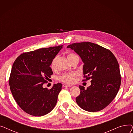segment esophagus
<instances>
[{
  "mask_svg": "<svg viewBox=\"0 0 133 133\" xmlns=\"http://www.w3.org/2000/svg\"><path fill=\"white\" fill-rule=\"evenodd\" d=\"M62 86L64 87H72L71 85H67V84H63Z\"/></svg>",
  "mask_w": 133,
  "mask_h": 133,
  "instance_id": "esophagus-1",
  "label": "esophagus"
}]
</instances>
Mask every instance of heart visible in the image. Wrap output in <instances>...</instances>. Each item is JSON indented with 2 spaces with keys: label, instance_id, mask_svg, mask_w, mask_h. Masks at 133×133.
<instances>
[{
  "label": "heart",
  "instance_id": "b5f03b06",
  "mask_svg": "<svg viewBox=\"0 0 133 133\" xmlns=\"http://www.w3.org/2000/svg\"><path fill=\"white\" fill-rule=\"evenodd\" d=\"M67 57L69 61H71L73 59L77 57V55L73 53H69L67 55ZM57 58L55 57L52 61L51 64V68L52 70H55L56 68V64H57ZM77 73L75 72L73 73H67L61 75L59 76L60 81L65 82L67 83H73L75 81V77L77 76Z\"/></svg>",
  "mask_w": 133,
  "mask_h": 133
}]
</instances>
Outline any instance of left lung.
Segmentation results:
<instances>
[{
    "instance_id": "8db88e82",
    "label": "left lung",
    "mask_w": 133,
    "mask_h": 133,
    "mask_svg": "<svg viewBox=\"0 0 133 133\" xmlns=\"http://www.w3.org/2000/svg\"><path fill=\"white\" fill-rule=\"evenodd\" d=\"M84 63L83 81L91 80V85L85 89L79 86L80 95L76 102L90 112L102 110L112 101L120 89L121 78L119 65L110 50L90 42L69 45Z\"/></svg>"
}]
</instances>
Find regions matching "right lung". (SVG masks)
I'll return each mask as SVG.
<instances>
[{
    "label": "right lung",
    "instance_id": "right-lung-1",
    "mask_svg": "<svg viewBox=\"0 0 133 133\" xmlns=\"http://www.w3.org/2000/svg\"><path fill=\"white\" fill-rule=\"evenodd\" d=\"M63 45L23 53L14 62L9 78L11 92L25 112L41 116L50 112L57 103L62 84L44 87L53 74L50 65Z\"/></svg>",
    "mask_w": 133,
    "mask_h": 133
}]
</instances>
